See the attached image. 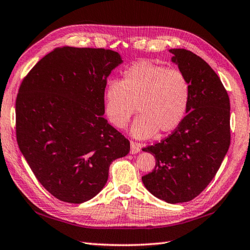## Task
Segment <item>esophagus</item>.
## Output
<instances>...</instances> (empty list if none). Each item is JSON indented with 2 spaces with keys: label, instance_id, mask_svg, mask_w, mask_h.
I'll use <instances>...</instances> for the list:
<instances>
[{
  "label": "esophagus",
  "instance_id": "34e87169",
  "mask_svg": "<svg viewBox=\"0 0 250 250\" xmlns=\"http://www.w3.org/2000/svg\"><path fill=\"white\" fill-rule=\"evenodd\" d=\"M141 149H142L141 144L134 143V142H131V149H130L131 154H138V153H140Z\"/></svg>",
  "mask_w": 250,
  "mask_h": 250
}]
</instances>
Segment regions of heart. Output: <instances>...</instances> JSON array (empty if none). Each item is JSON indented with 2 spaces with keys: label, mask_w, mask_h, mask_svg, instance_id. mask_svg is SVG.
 Here are the masks:
<instances>
[{
  "label": "heart",
  "mask_w": 250,
  "mask_h": 250,
  "mask_svg": "<svg viewBox=\"0 0 250 250\" xmlns=\"http://www.w3.org/2000/svg\"><path fill=\"white\" fill-rule=\"evenodd\" d=\"M104 111L117 129H124L134 112L131 135L145 140L157 132L167 134L182 124L190 99V83L179 69L141 62L124 73L121 81L109 80L104 87Z\"/></svg>",
  "instance_id": "heart-1"
}]
</instances>
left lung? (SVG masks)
<instances>
[{"mask_svg":"<svg viewBox=\"0 0 250 250\" xmlns=\"http://www.w3.org/2000/svg\"><path fill=\"white\" fill-rule=\"evenodd\" d=\"M171 61L190 83L187 116L172 134L143 148L154 155L155 169L142 181L157 198L187 203L207 188L231 142L229 99L216 72L196 54L172 48Z\"/></svg>","mask_w":250,"mask_h":250,"instance_id":"left-lung-1","label":"left lung"}]
</instances>
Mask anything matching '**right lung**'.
Wrapping results in <instances>:
<instances>
[{
  "label": "right lung",
  "instance_id": "obj_1",
  "mask_svg": "<svg viewBox=\"0 0 250 250\" xmlns=\"http://www.w3.org/2000/svg\"><path fill=\"white\" fill-rule=\"evenodd\" d=\"M121 62L111 50L57 47L19 87V149L42 187L62 202L96 196L110 164L130 151L129 140L103 117L107 78Z\"/></svg>",
  "mask_w": 250,
  "mask_h": 250
}]
</instances>
